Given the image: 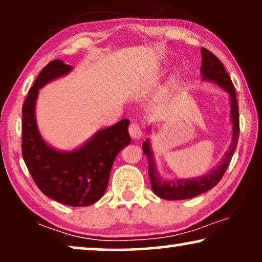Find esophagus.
<instances>
[{"mask_svg": "<svg viewBox=\"0 0 262 262\" xmlns=\"http://www.w3.org/2000/svg\"><path fill=\"white\" fill-rule=\"evenodd\" d=\"M128 134L134 139H139L142 137V128L137 123H131L128 126Z\"/></svg>", "mask_w": 262, "mask_h": 262, "instance_id": "34e87169", "label": "esophagus"}]
</instances>
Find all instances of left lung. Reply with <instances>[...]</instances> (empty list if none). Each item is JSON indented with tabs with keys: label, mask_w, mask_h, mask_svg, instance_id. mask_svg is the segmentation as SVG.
<instances>
[{
	"label": "left lung",
	"mask_w": 262,
	"mask_h": 262,
	"mask_svg": "<svg viewBox=\"0 0 262 262\" xmlns=\"http://www.w3.org/2000/svg\"><path fill=\"white\" fill-rule=\"evenodd\" d=\"M202 68L200 73L203 75V80L213 81L221 88L227 91L230 95V107H231V123H232V142L229 146L228 152L225 154L221 163L210 170L209 173L199 178L193 179H180L175 181H167L166 179L161 178L157 174L155 162L152 159V152L150 150L149 139L143 142V151L148 157V168H149V178L151 182V189L157 196L167 200H182L189 199L193 196L202 194L207 192L209 189L213 188L221 179L223 178L225 170L228 169L229 163L234 155L236 146H237L238 136H239V116H238V105L237 99H236L235 87L232 84L231 78L225 70L223 63L210 52L205 48H202Z\"/></svg>",
	"instance_id": "obj_1"
}]
</instances>
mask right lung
Wrapping results in <instances>:
<instances>
[{
    "label": "right lung",
    "instance_id": "add662e5",
    "mask_svg": "<svg viewBox=\"0 0 262 262\" xmlns=\"http://www.w3.org/2000/svg\"><path fill=\"white\" fill-rule=\"evenodd\" d=\"M73 67L60 59L50 62L35 78L23 106V157L38 188L56 202L88 206L105 194L118 152L130 144L128 119L96 132L74 151L51 148L41 138L35 121V100L42 85L69 73Z\"/></svg>",
    "mask_w": 262,
    "mask_h": 262
}]
</instances>
